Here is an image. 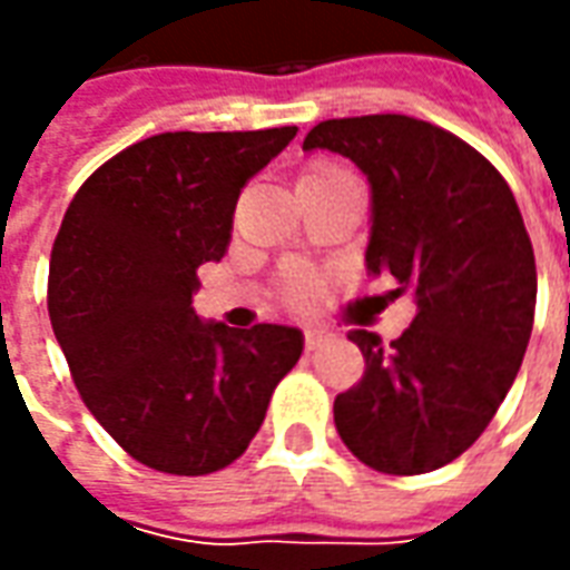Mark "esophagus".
<instances>
[{
  "label": "esophagus",
  "mask_w": 570,
  "mask_h": 570,
  "mask_svg": "<svg viewBox=\"0 0 570 570\" xmlns=\"http://www.w3.org/2000/svg\"><path fill=\"white\" fill-rule=\"evenodd\" d=\"M326 338H330V335H326V330H323V326H308V330H305V347H308V351L321 347Z\"/></svg>",
  "instance_id": "esophagus-1"
}]
</instances>
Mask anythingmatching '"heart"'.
<instances>
[{"mask_svg":"<svg viewBox=\"0 0 570 570\" xmlns=\"http://www.w3.org/2000/svg\"><path fill=\"white\" fill-rule=\"evenodd\" d=\"M330 170H338V167H330V164H314L305 176L330 174ZM317 289H321V284H317L314 277H308V274H296V277L289 281V286H286V296H289V302H296V305H305V302H311V298L317 296Z\"/></svg>","mask_w":570,"mask_h":570,"instance_id":"b5f03b06","label":"heart"}]
</instances>
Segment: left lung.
I'll use <instances>...</instances> for the list:
<instances>
[{"label": "left lung", "instance_id": "obj_1", "mask_svg": "<svg viewBox=\"0 0 570 570\" xmlns=\"http://www.w3.org/2000/svg\"><path fill=\"white\" fill-rule=\"evenodd\" d=\"M302 149L366 174V272L391 274L419 305L391 345L347 335L366 372L335 396L338 436L379 473H430L479 440L525 357L538 268L519 204L473 146L419 118H330Z\"/></svg>", "mask_w": 570, "mask_h": 570}]
</instances>
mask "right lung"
<instances>
[{"label": "right lung", "instance_id": "right-lung-1", "mask_svg": "<svg viewBox=\"0 0 570 570\" xmlns=\"http://www.w3.org/2000/svg\"><path fill=\"white\" fill-rule=\"evenodd\" d=\"M293 137L176 130L134 142L85 179L57 232L48 314L72 382L151 470L204 476L232 464L302 357L296 326L232 330L191 308L195 272L228 249L240 188Z\"/></svg>", "mask_w": 570, "mask_h": 570}]
</instances>
